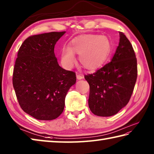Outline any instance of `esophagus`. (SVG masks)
I'll return each mask as SVG.
<instances>
[{
    "instance_id": "esophagus-1",
    "label": "esophagus",
    "mask_w": 154,
    "mask_h": 154,
    "mask_svg": "<svg viewBox=\"0 0 154 154\" xmlns=\"http://www.w3.org/2000/svg\"><path fill=\"white\" fill-rule=\"evenodd\" d=\"M77 79H82L83 78V75L77 73Z\"/></svg>"
}]
</instances>
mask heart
<instances>
[{"mask_svg":"<svg viewBox=\"0 0 154 154\" xmlns=\"http://www.w3.org/2000/svg\"><path fill=\"white\" fill-rule=\"evenodd\" d=\"M110 51V42L106 36L82 35L72 39L69 47H64L61 54V61L64 66L71 68L75 63L74 54H79V60L83 67L95 69L105 63Z\"/></svg>","mask_w":154,"mask_h":154,"instance_id":"b5f03b06","label":"heart"}]
</instances>
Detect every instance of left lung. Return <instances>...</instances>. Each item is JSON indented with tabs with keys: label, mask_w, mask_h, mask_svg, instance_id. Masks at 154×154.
<instances>
[{
	"label": "left lung",
	"mask_w": 154,
	"mask_h": 154,
	"mask_svg": "<svg viewBox=\"0 0 154 154\" xmlns=\"http://www.w3.org/2000/svg\"><path fill=\"white\" fill-rule=\"evenodd\" d=\"M120 42L110 63L96 72L85 75L89 85L88 104L100 116L118 113L128 104L137 77V63L130 41L119 32Z\"/></svg>",
	"instance_id": "left-lung-1"
}]
</instances>
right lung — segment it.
<instances>
[{
    "mask_svg": "<svg viewBox=\"0 0 154 154\" xmlns=\"http://www.w3.org/2000/svg\"><path fill=\"white\" fill-rule=\"evenodd\" d=\"M65 32L33 35L19 48L13 73L17 99L25 112L38 120L58 118L76 74L60 67L54 46Z\"/></svg>",
    "mask_w": 154,
    "mask_h": 154,
    "instance_id": "add662e5",
    "label": "right lung"
}]
</instances>
